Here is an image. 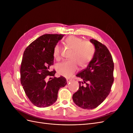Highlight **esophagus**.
<instances>
[{
	"label": "esophagus",
	"instance_id": "34e87169",
	"mask_svg": "<svg viewBox=\"0 0 133 133\" xmlns=\"http://www.w3.org/2000/svg\"><path fill=\"white\" fill-rule=\"evenodd\" d=\"M71 80V79H66V82H67V83H69V82H70Z\"/></svg>",
	"mask_w": 133,
	"mask_h": 133
}]
</instances>
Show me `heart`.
Listing matches in <instances>:
<instances>
[{
	"label": "heart",
	"mask_w": 133,
	"mask_h": 133,
	"mask_svg": "<svg viewBox=\"0 0 133 133\" xmlns=\"http://www.w3.org/2000/svg\"><path fill=\"white\" fill-rule=\"evenodd\" d=\"M81 38L70 36L65 41L66 45L72 49L69 61L59 63L56 66L58 73L68 78L73 75L77 71L78 64L81 67H85L89 63L94 54V47L88 41H82ZM53 56L59 60L60 58V47L57 44L54 47Z\"/></svg>",
	"instance_id": "1"
}]
</instances>
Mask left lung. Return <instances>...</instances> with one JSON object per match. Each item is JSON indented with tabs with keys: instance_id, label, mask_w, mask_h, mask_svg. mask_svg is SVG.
<instances>
[{
	"instance_id": "obj_1",
	"label": "left lung",
	"mask_w": 133,
	"mask_h": 133,
	"mask_svg": "<svg viewBox=\"0 0 133 133\" xmlns=\"http://www.w3.org/2000/svg\"><path fill=\"white\" fill-rule=\"evenodd\" d=\"M90 42L95 47L93 57L86 69L76 75L83 81L79 82V90L73 95L74 103L84 109L98 107L109 94L114 82V63L109 51L94 39Z\"/></svg>"
}]
</instances>
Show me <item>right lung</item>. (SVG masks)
Listing matches in <instances>:
<instances>
[{"label": "right lung", "mask_w": 133, "mask_h": 133, "mask_svg": "<svg viewBox=\"0 0 133 133\" xmlns=\"http://www.w3.org/2000/svg\"><path fill=\"white\" fill-rule=\"evenodd\" d=\"M62 34H44L32 42L24 51L21 67V82L26 96L36 107L45 108L57 100L58 91L67 84L63 76L55 77L50 71L54 64L53 49ZM47 76H53L48 82Z\"/></svg>", "instance_id": "right-lung-1"}]
</instances>
